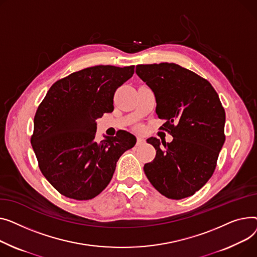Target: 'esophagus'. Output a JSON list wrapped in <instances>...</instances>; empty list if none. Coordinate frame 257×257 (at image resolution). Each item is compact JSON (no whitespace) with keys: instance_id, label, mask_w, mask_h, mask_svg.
Instances as JSON below:
<instances>
[{"instance_id":"34e87169","label":"esophagus","mask_w":257,"mask_h":257,"mask_svg":"<svg viewBox=\"0 0 257 257\" xmlns=\"http://www.w3.org/2000/svg\"><path fill=\"white\" fill-rule=\"evenodd\" d=\"M145 143V139L140 137V136H138L137 137V145H141V144H144Z\"/></svg>"}]
</instances>
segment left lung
Returning a JSON list of instances; mask_svg holds the SVG:
<instances>
[{
    "label": "left lung",
    "mask_w": 257,
    "mask_h": 257,
    "mask_svg": "<svg viewBox=\"0 0 257 257\" xmlns=\"http://www.w3.org/2000/svg\"><path fill=\"white\" fill-rule=\"evenodd\" d=\"M136 73L153 90L156 113L170 143L149 138L157 150L144 165L152 185L170 199H183L200 190L213 175L225 141V111L213 86L175 63L136 66Z\"/></svg>",
    "instance_id": "8db88e82"
}]
</instances>
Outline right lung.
Here are the masks:
<instances>
[{"mask_svg": "<svg viewBox=\"0 0 257 257\" xmlns=\"http://www.w3.org/2000/svg\"><path fill=\"white\" fill-rule=\"evenodd\" d=\"M135 66L97 65L57 81L34 117L31 138L39 168L62 195L94 198L111 182L116 163L136 144L128 132L95 141L96 119L114 110L116 89L131 79Z\"/></svg>", "mask_w": 257, "mask_h": 257, "instance_id": "add662e5", "label": "right lung"}]
</instances>
